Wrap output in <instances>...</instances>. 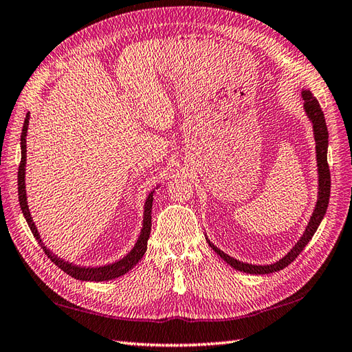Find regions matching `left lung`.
I'll return each instance as SVG.
<instances>
[{
  "label": "left lung",
  "instance_id": "1",
  "mask_svg": "<svg viewBox=\"0 0 352 352\" xmlns=\"http://www.w3.org/2000/svg\"><path fill=\"white\" fill-rule=\"evenodd\" d=\"M302 98H303V110L308 116V119L312 123V129H314V140H315V151H317V166H318V197H317V204H315L314 212L311 215V220L306 226L303 235L300 239L296 242L294 247L288 251V253L279 258L278 262L270 263V265H251L245 262H239V260L230 257L229 254L224 253L220 248L215 247L212 242L206 238V242H208L210 247L217 253L224 262L230 265L233 269L241 270V272L245 274H253V275H266V274H274L287 267L290 265L293 260L299 256L303 248L308 245V242L312 239L314 233L317 232L321 220L326 215L327 206H329V197H330V169L327 165V147H329V131H327V124L326 119H324V113L321 110V107L309 90H302Z\"/></svg>",
  "mask_w": 352,
  "mask_h": 352
}]
</instances>
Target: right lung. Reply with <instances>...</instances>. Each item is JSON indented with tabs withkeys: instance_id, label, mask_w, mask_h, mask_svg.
Listing matches in <instances>:
<instances>
[{
	"instance_id": "right-lung-1",
	"label": "right lung",
	"mask_w": 352,
	"mask_h": 352,
	"mask_svg": "<svg viewBox=\"0 0 352 352\" xmlns=\"http://www.w3.org/2000/svg\"><path fill=\"white\" fill-rule=\"evenodd\" d=\"M28 124H30V114H26V119L23 123V129L21 135V150H22V159H21V165H19V173H17V188H19V204H21V210L25 215V220L28 223V226L32 232L34 238L38 241V244L41 245L44 253L47 254V257L55 263L58 267L64 270L65 274L71 275L76 279H80V281H110V279H116L137 265L141 257L144 256L147 250V241L150 238V230H151V206H153V193L155 190L150 192L146 204H144V217H142V229L140 236L135 242L133 248L126 254L123 258L117 260L114 263L110 265H104V266H95V267H86V266H78L74 263H69L67 260L58 257L56 254H53V251H50L46 245H44L43 239L40 238V233L35 228V223L32 221L31 212H30V206L28 202H26V190H25V166H26V132H28Z\"/></svg>"
}]
</instances>
